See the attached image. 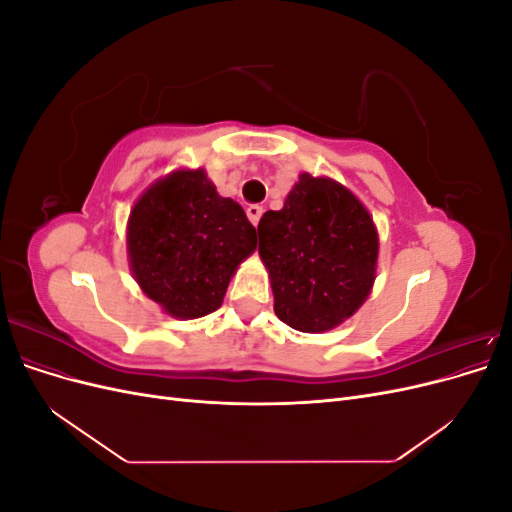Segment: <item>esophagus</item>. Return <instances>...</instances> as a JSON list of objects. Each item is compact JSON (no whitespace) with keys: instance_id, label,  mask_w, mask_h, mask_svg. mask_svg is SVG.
I'll return each mask as SVG.
<instances>
[{"instance_id":"1","label":"esophagus","mask_w":512,"mask_h":512,"mask_svg":"<svg viewBox=\"0 0 512 512\" xmlns=\"http://www.w3.org/2000/svg\"><path fill=\"white\" fill-rule=\"evenodd\" d=\"M262 211H265V209H262L260 205H250V207H247L245 209V213H247V218H250V222L256 226L258 222H260V218H262Z\"/></svg>"}]
</instances>
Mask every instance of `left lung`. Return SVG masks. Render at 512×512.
<instances>
[{"mask_svg":"<svg viewBox=\"0 0 512 512\" xmlns=\"http://www.w3.org/2000/svg\"><path fill=\"white\" fill-rule=\"evenodd\" d=\"M378 228L367 207L331 177L301 173L284 207L258 224L275 314L301 333H324L354 316L376 282Z\"/></svg>","mask_w":512,"mask_h":512,"instance_id":"8db88e82","label":"left lung"}]
</instances>
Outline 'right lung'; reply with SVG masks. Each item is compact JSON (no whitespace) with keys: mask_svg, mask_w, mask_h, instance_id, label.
<instances>
[{"mask_svg":"<svg viewBox=\"0 0 512 512\" xmlns=\"http://www.w3.org/2000/svg\"><path fill=\"white\" fill-rule=\"evenodd\" d=\"M126 245L147 297L166 316L194 320L222 305L232 275L256 250V228L205 168H177L136 198Z\"/></svg>","mask_w":512,"mask_h":512,"instance_id":"obj_1","label":"right lung"}]
</instances>
